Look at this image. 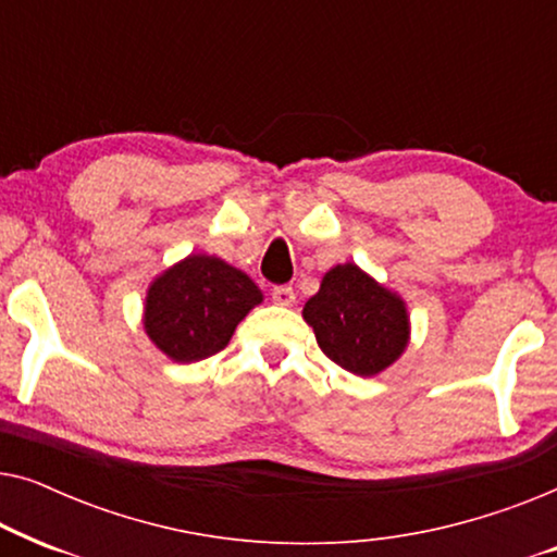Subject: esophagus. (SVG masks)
<instances>
[{
  "label": "esophagus",
  "instance_id": "34e87169",
  "mask_svg": "<svg viewBox=\"0 0 557 557\" xmlns=\"http://www.w3.org/2000/svg\"><path fill=\"white\" fill-rule=\"evenodd\" d=\"M271 296H273V301L278 304V307H292V304L296 301V294H294L292 286H273Z\"/></svg>",
  "mask_w": 557,
  "mask_h": 557
}]
</instances>
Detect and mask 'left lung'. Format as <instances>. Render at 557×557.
I'll use <instances>...</instances> for the list:
<instances>
[{
	"label": "left lung",
	"instance_id": "8db88e82",
	"mask_svg": "<svg viewBox=\"0 0 557 557\" xmlns=\"http://www.w3.org/2000/svg\"><path fill=\"white\" fill-rule=\"evenodd\" d=\"M304 319L322 352L339 368L372 377L398 360L408 345V311L355 263L334 265L304 304Z\"/></svg>",
	"mask_w": 557,
	"mask_h": 557
}]
</instances>
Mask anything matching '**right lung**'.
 I'll return each mask as SVG.
<instances>
[{
	"label": "right lung",
	"instance_id": "1",
	"mask_svg": "<svg viewBox=\"0 0 557 557\" xmlns=\"http://www.w3.org/2000/svg\"><path fill=\"white\" fill-rule=\"evenodd\" d=\"M261 288L215 256H189L149 286L144 330L174 362H197L227 347Z\"/></svg>",
	"mask_w": 557,
	"mask_h": 557
}]
</instances>
